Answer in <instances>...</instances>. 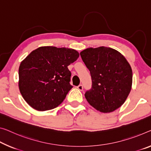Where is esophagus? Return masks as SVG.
<instances>
[{
    "label": "esophagus",
    "mask_w": 151,
    "mask_h": 151,
    "mask_svg": "<svg viewBox=\"0 0 151 151\" xmlns=\"http://www.w3.org/2000/svg\"><path fill=\"white\" fill-rule=\"evenodd\" d=\"M77 88L79 90H83V86L82 85H79L78 86H77Z\"/></svg>",
    "instance_id": "obj_1"
}]
</instances>
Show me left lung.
<instances>
[{"mask_svg":"<svg viewBox=\"0 0 151 151\" xmlns=\"http://www.w3.org/2000/svg\"><path fill=\"white\" fill-rule=\"evenodd\" d=\"M80 56L92 78L91 89L85 93L88 103L102 113L119 108L132 85V70L126 58L117 50L105 46L86 48Z\"/></svg>","mask_w":151,"mask_h":151,"instance_id":"obj_1","label":"left lung"}]
</instances>
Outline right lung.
Returning a JSON list of instances; mask_svg holds the SVG:
<instances>
[{"mask_svg": "<svg viewBox=\"0 0 151 151\" xmlns=\"http://www.w3.org/2000/svg\"><path fill=\"white\" fill-rule=\"evenodd\" d=\"M80 56L77 50L41 46L21 62L19 88L23 98L37 111L56 108L73 86L68 67Z\"/></svg>", "mask_w": 151, "mask_h": 151, "instance_id": "right-lung-1", "label": "right lung"}]
</instances>
